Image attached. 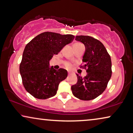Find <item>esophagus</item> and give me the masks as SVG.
<instances>
[{"label": "esophagus", "mask_w": 133, "mask_h": 133, "mask_svg": "<svg viewBox=\"0 0 133 133\" xmlns=\"http://www.w3.org/2000/svg\"><path fill=\"white\" fill-rule=\"evenodd\" d=\"M68 74H69V75L71 74V72H68Z\"/></svg>", "instance_id": "34e87169"}]
</instances>
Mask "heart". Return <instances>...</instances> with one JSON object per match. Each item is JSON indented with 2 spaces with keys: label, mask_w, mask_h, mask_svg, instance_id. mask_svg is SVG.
<instances>
[{
  "label": "heart",
  "mask_w": 133,
  "mask_h": 133,
  "mask_svg": "<svg viewBox=\"0 0 133 133\" xmlns=\"http://www.w3.org/2000/svg\"><path fill=\"white\" fill-rule=\"evenodd\" d=\"M80 44H80V43H76L74 45V46H77V45H80ZM65 66L67 67V68H70V67L71 66V65L70 64V63H68V62H65Z\"/></svg>",
  "instance_id": "obj_1"
}]
</instances>
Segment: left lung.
Listing matches in <instances>:
<instances>
[{"mask_svg": "<svg viewBox=\"0 0 133 133\" xmlns=\"http://www.w3.org/2000/svg\"><path fill=\"white\" fill-rule=\"evenodd\" d=\"M76 41L85 46L83 56L87 75L84 78L77 74V83L71 86L72 92L77 98L89 101L95 99L106 89L111 76V61L109 54L101 42L89 36H76Z\"/></svg>", "mask_w": 133, "mask_h": 133, "instance_id": "obj_1", "label": "left lung"}]
</instances>
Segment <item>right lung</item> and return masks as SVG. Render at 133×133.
Wrapping results in <instances>:
<instances>
[{"label": "right lung", "mask_w": 133, "mask_h": 133, "mask_svg": "<svg viewBox=\"0 0 133 133\" xmlns=\"http://www.w3.org/2000/svg\"><path fill=\"white\" fill-rule=\"evenodd\" d=\"M72 35L45 32L32 39L24 48L20 72L25 89L38 99L55 96L59 84L68 76L67 71L49 66L54 55L73 41Z\"/></svg>", "instance_id": "right-lung-1"}]
</instances>
